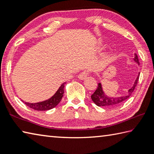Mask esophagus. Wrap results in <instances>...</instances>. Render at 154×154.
<instances>
[{
    "label": "esophagus",
    "mask_w": 154,
    "mask_h": 154,
    "mask_svg": "<svg viewBox=\"0 0 154 154\" xmlns=\"http://www.w3.org/2000/svg\"><path fill=\"white\" fill-rule=\"evenodd\" d=\"M88 75V72L85 71H83L82 72H81V73L79 75V76H78V77L79 78V79H84L87 77Z\"/></svg>",
    "instance_id": "1"
}]
</instances>
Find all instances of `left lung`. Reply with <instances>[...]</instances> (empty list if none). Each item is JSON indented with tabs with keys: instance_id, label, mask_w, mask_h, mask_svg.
Segmentation results:
<instances>
[{
	"instance_id": "8db88e82",
	"label": "left lung",
	"mask_w": 154,
	"mask_h": 154,
	"mask_svg": "<svg viewBox=\"0 0 154 154\" xmlns=\"http://www.w3.org/2000/svg\"><path fill=\"white\" fill-rule=\"evenodd\" d=\"M134 56V60L139 65V60L137 54H135ZM138 80H139V76L137 77L136 80H135L133 86L130 88L126 94L124 96H119V97H109V96L105 95L103 91L101 83H99L98 84L97 89L96 90L93 94L91 96V98H92L93 102L98 106H105V107H114V106H117L130 97L132 93L133 92L135 87L137 86Z\"/></svg>"
}]
</instances>
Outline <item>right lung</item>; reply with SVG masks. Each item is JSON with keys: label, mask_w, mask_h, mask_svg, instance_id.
<instances>
[{"label": "right lung", "mask_w": 154, "mask_h": 154, "mask_svg": "<svg viewBox=\"0 0 154 154\" xmlns=\"http://www.w3.org/2000/svg\"><path fill=\"white\" fill-rule=\"evenodd\" d=\"M66 82H64L61 85V86L59 88V89L57 90V92L55 93L52 97L49 98L48 100H46L43 102L36 103H29L24 102V101L22 100L26 105L29 106L30 108L35 109L36 111H47L55 107L60 102L61 99L63 96L64 92V84Z\"/></svg>", "instance_id": "obj_1"}]
</instances>
